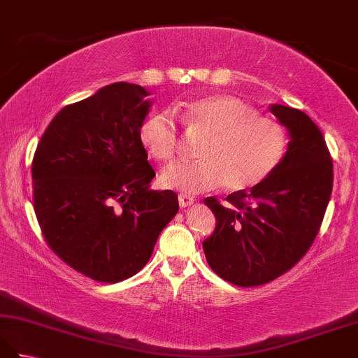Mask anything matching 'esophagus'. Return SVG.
<instances>
[{
	"instance_id": "esophagus-1",
	"label": "esophagus",
	"mask_w": 358,
	"mask_h": 358,
	"mask_svg": "<svg viewBox=\"0 0 358 358\" xmlns=\"http://www.w3.org/2000/svg\"><path fill=\"white\" fill-rule=\"evenodd\" d=\"M194 201H195L194 196H191V195H187V194H180V195H178L180 208H189V206H192Z\"/></svg>"
}]
</instances>
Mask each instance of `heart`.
Here are the masks:
<instances>
[{"mask_svg": "<svg viewBox=\"0 0 358 358\" xmlns=\"http://www.w3.org/2000/svg\"><path fill=\"white\" fill-rule=\"evenodd\" d=\"M181 121L189 132L204 135L200 159L178 162L162 173L164 187L186 194L210 191L224 185L229 191H246L262 185L283 163L289 136L280 121L257 115L238 96L215 94L180 103ZM140 141L158 162L177 154L178 127L169 112H154L140 126Z\"/></svg>", "mask_w": 358, "mask_h": 358, "instance_id": "obj_1", "label": "heart"}]
</instances>
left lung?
<instances>
[{"label":"left lung","instance_id":"left-lung-1","mask_svg":"<svg viewBox=\"0 0 358 358\" xmlns=\"http://www.w3.org/2000/svg\"><path fill=\"white\" fill-rule=\"evenodd\" d=\"M269 110L287 129L283 163L262 185L209 196L214 234L203 241L206 260L218 277L241 287L260 286L299 263L320 229L332 192V158L323 134L305 112L272 104Z\"/></svg>","mask_w":358,"mask_h":358}]
</instances>
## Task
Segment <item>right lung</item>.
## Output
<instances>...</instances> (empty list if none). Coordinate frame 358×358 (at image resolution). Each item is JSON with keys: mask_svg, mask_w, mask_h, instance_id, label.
I'll list each match as a JSON object with an SVG mask.
<instances>
[{"mask_svg": "<svg viewBox=\"0 0 358 358\" xmlns=\"http://www.w3.org/2000/svg\"><path fill=\"white\" fill-rule=\"evenodd\" d=\"M148 95L120 81L66 106L34 155V209L45 241L101 283L141 271L178 212L177 194L150 189L155 172L140 141Z\"/></svg>", "mask_w": 358, "mask_h": 358, "instance_id": "add662e5", "label": "right lung"}]
</instances>
